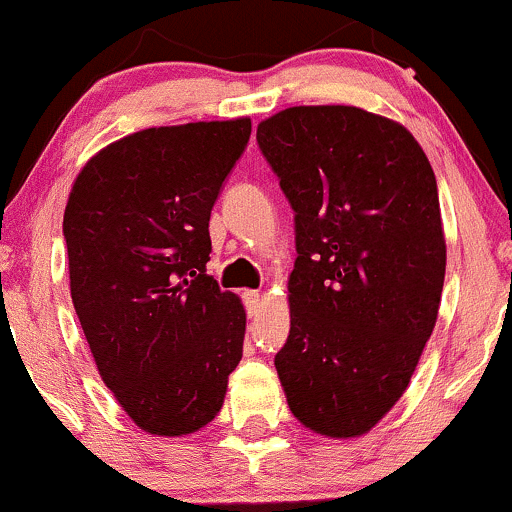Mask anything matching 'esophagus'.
Here are the masks:
<instances>
[{
    "instance_id": "1",
    "label": "esophagus",
    "mask_w": 512,
    "mask_h": 512,
    "mask_svg": "<svg viewBox=\"0 0 512 512\" xmlns=\"http://www.w3.org/2000/svg\"><path fill=\"white\" fill-rule=\"evenodd\" d=\"M243 301H245V308H248V315L262 313V296L257 291H245Z\"/></svg>"
}]
</instances>
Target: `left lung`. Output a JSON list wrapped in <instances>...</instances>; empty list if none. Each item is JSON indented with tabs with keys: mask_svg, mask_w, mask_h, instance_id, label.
Here are the masks:
<instances>
[{
	"mask_svg": "<svg viewBox=\"0 0 512 512\" xmlns=\"http://www.w3.org/2000/svg\"><path fill=\"white\" fill-rule=\"evenodd\" d=\"M296 211L291 332L274 358L308 431L358 438L399 402L438 320L445 233L407 127L356 105H296L257 125Z\"/></svg>",
	"mask_w": 512,
	"mask_h": 512,
	"instance_id": "left-lung-1",
	"label": "left lung"
}]
</instances>
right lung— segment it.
Masks as SVG:
<instances>
[{
	"mask_svg": "<svg viewBox=\"0 0 512 512\" xmlns=\"http://www.w3.org/2000/svg\"><path fill=\"white\" fill-rule=\"evenodd\" d=\"M250 129L236 117L127 134L69 192L74 310L103 383L151 436L207 426L243 358L245 308L207 262L211 207Z\"/></svg>",
	"mask_w": 512,
	"mask_h": 512,
	"instance_id": "right-lung-1",
	"label": "right lung"
}]
</instances>
